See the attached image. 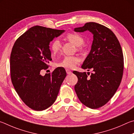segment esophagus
Returning <instances> with one entry per match:
<instances>
[{
  "label": "esophagus",
  "instance_id": "obj_1",
  "mask_svg": "<svg viewBox=\"0 0 134 134\" xmlns=\"http://www.w3.org/2000/svg\"><path fill=\"white\" fill-rule=\"evenodd\" d=\"M66 74H68V75H70V74H72V72L70 71L69 69H66Z\"/></svg>",
  "mask_w": 134,
  "mask_h": 134
}]
</instances>
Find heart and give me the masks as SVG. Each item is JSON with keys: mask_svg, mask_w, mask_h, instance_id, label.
I'll return each instance as SVG.
<instances>
[{"mask_svg": "<svg viewBox=\"0 0 134 134\" xmlns=\"http://www.w3.org/2000/svg\"><path fill=\"white\" fill-rule=\"evenodd\" d=\"M66 39L68 41L72 42L75 45L78 46V49L79 51L83 50V46L82 44H83L84 43V39L81 35L75 34V33H71L67 35ZM60 48L61 43L60 41L58 39L54 40L51 45V49L52 53L56 54L58 53L60 51ZM79 61H80V58L78 56H65L62 61L56 63V66L72 69L75 66V65L79 62Z\"/></svg>", "mask_w": 134, "mask_h": 134, "instance_id": "1", "label": "heart"}]
</instances>
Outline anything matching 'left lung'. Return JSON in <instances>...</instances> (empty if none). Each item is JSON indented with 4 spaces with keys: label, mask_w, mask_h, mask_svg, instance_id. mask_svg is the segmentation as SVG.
<instances>
[{
    "label": "left lung",
    "mask_w": 134,
    "mask_h": 134,
    "mask_svg": "<svg viewBox=\"0 0 134 134\" xmlns=\"http://www.w3.org/2000/svg\"><path fill=\"white\" fill-rule=\"evenodd\" d=\"M86 30L93 34V40L90 52L81 67L88 71L91 69L93 72L88 77L86 72L74 71L78 79L75 91L83 105L97 109L111 99L120 85L124 56L118 39L109 28L95 22H88L74 29L76 32Z\"/></svg>",
    "instance_id": "obj_1"
}]
</instances>
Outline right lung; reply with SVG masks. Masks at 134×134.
I'll return each instance as SVG.
<instances>
[{
    "instance_id": "obj_1",
    "label": "right lung",
    "mask_w": 134,
    "mask_h": 134,
    "mask_svg": "<svg viewBox=\"0 0 134 134\" xmlns=\"http://www.w3.org/2000/svg\"><path fill=\"white\" fill-rule=\"evenodd\" d=\"M64 31L35 26L14 43L10 58L12 82L23 102L35 111H43L55 102L66 76L61 67L41 75L52 60L50 42Z\"/></svg>"
}]
</instances>
